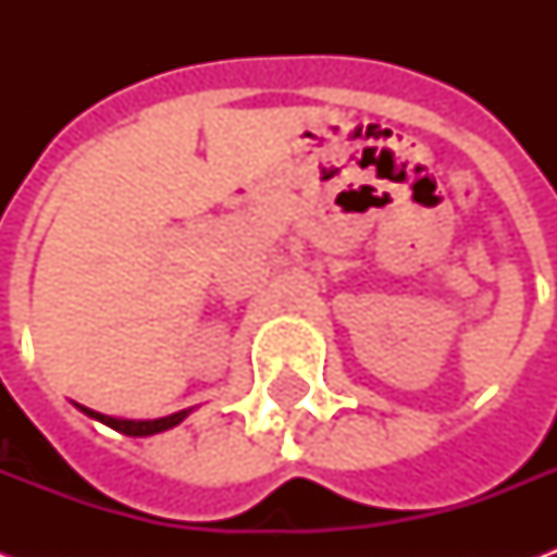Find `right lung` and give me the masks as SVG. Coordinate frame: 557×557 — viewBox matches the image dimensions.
<instances>
[{
  "label": "right lung",
  "instance_id": "add662e5",
  "mask_svg": "<svg viewBox=\"0 0 557 557\" xmlns=\"http://www.w3.org/2000/svg\"><path fill=\"white\" fill-rule=\"evenodd\" d=\"M83 413L91 416V419H100L103 424L109 428H115V431L126 433V436H152V433H161L168 431V428H176L182 419H185L190 410H182V413H173V416H164V419H150V422H135V419H112V416H103V413H95L89 407H81Z\"/></svg>",
  "mask_w": 557,
  "mask_h": 557
}]
</instances>
